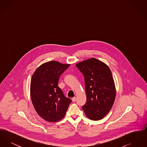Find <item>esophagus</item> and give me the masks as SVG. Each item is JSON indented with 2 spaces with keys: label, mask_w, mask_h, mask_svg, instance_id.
I'll return each mask as SVG.
<instances>
[{
  "label": "esophagus",
  "mask_w": 147,
  "mask_h": 147,
  "mask_svg": "<svg viewBox=\"0 0 147 147\" xmlns=\"http://www.w3.org/2000/svg\"><path fill=\"white\" fill-rule=\"evenodd\" d=\"M71 100H72V101H73V102H75V101H76V97H74V98H71Z\"/></svg>",
  "instance_id": "34e87169"
}]
</instances>
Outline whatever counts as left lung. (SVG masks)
<instances>
[{
	"instance_id": "left-lung-1",
	"label": "left lung",
	"mask_w": 147,
	"mask_h": 147,
	"mask_svg": "<svg viewBox=\"0 0 147 147\" xmlns=\"http://www.w3.org/2000/svg\"><path fill=\"white\" fill-rule=\"evenodd\" d=\"M76 67L85 80L86 102L82 109L89 119H101L110 112L115 100L112 73L105 63L94 58L77 63Z\"/></svg>"
}]
</instances>
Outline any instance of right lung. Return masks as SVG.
<instances>
[{"mask_svg":"<svg viewBox=\"0 0 147 147\" xmlns=\"http://www.w3.org/2000/svg\"><path fill=\"white\" fill-rule=\"evenodd\" d=\"M70 64L52 61L43 63L31 78L30 95L33 106L42 119L56 122L64 117L71 102L58 86L59 77Z\"/></svg>","mask_w":147,"mask_h":147,"instance_id":"obj_1","label":"right lung"}]
</instances>
